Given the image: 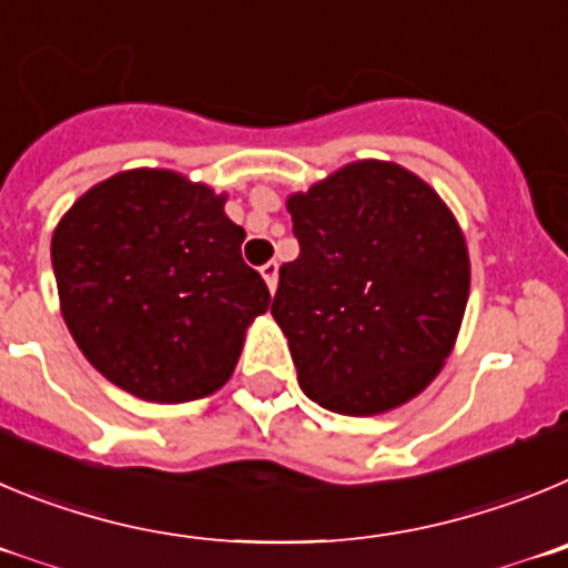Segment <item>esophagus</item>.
<instances>
[{
	"mask_svg": "<svg viewBox=\"0 0 568 568\" xmlns=\"http://www.w3.org/2000/svg\"><path fill=\"white\" fill-rule=\"evenodd\" d=\"M260 274H263V280H265V285H268V291H277V280H280V265L274 263V260H268V263L263 265V268H260Z\"/></svg>",
	"mask_w": 568,
	"mask_h": 568,
	"instance_id": "1",
	"label": "esophagus"
}]
</instances>
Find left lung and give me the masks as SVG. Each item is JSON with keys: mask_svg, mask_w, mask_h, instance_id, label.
I'll list each match as a JSON object with an SVG mask.
<instances>
[{"mask_svg": "<svg viewBox=\"0 0 568 568\" xmlns=\"http://www.w3.org/2000/svg\"><path fill=\"white\" fill-rule=\"evenodd\" d=\"M300 257L272 314L305 396L376 416L430 385L456 345L469 254L447 203L390 161H354L288 197Z\"/></svg>", "mask_w": 568, "mask_h": 568, "instance_id": "1", "label": "left lung"}]
</instances>
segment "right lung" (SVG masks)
I'll return each mask as SVG.
<instances>
[{
	"label": "right lung",
	"instance_id": "1",
	"mask_svg": "<svg viewBox=\"0 0 568 568\" xmlns=\"http://www.w3.org/2000/svg\"><path fill=\"white\" fill-rule=\"evenodd\" d=\"M226 195L172 170L95 183L50 243L61 316L121 390L181 405L221 390L272 294L240 257Z\"/></svg>",
	"mask_w": 568,
	"mask_h": 568
}]
</instances>
